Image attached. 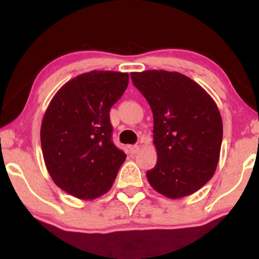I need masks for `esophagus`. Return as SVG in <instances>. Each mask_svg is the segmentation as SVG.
<instances>
[{
    "instance_id": "esophagus-1",
    "label": "esophagus",
    "mask_w": 259,
    "mask_h": 259,
    "mask_svg": "<svg viewBox=\"0 0 259 259\" xmlns=\"http://www.w3.org/2000/svg\"><path fill=\"white\" fill-rule=\"evenodd\" d=\"M128 151L131 154H137L140 151V146H138V145H131V146H128Z\"/></svg>"
}]
</instances>
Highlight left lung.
<instances>
[{
  "mask_svg": "<svg viewBox=\"0 0 259 259\" xmlns=\"http://www.w3.org/2000/svg\"><path fill=\"white\" fill-rule=\"evenodd\" d=\"M131 77L153 113L158 159L148 183L169 199L197 192L213 177L221 155L223 121L214 100L178 72L152 69Z\"/></svg>",
  "mask_w": 259,
  "mask_h": 259,
  "instance_id": "1",
  "label": "left lung"
}]
</instances>
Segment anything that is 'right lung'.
I'll return each instance as SVG.
<instances>
[{
	"mask_svg": "<svg viewBox=\"0 0 259 259\" xmlns=\"http://www.w3.org/2000/svg\"><path fill=\"white\" fill-rule=\"evenodd\" d=\"M127 73L92 70L66 82L41 123L45 164L70 196L93 200L108 192L126 154L112 141L109 109L128 86Z\"/></svg>",
	"mask_w": 259,
	"mask_h": 259,
	"instance_id": "1",
	"label": "right lung"
}]
</instances>
